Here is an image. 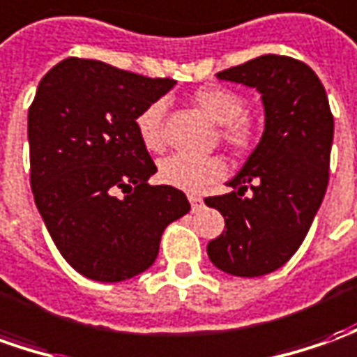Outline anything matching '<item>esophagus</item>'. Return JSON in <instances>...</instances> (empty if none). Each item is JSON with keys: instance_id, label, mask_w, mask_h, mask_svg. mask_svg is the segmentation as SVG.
<instances>
[{"instance_id": "34e87169", "label": "esophagus", "mask_w": 357, "mask_h": 357, "mask_svg": "<svg viewBox=\"0 0 357 357\" xmlns=\"http://www.w3.org/2000/svg\"><path fill=\"white\" fill-rule=\"evenodd\" d=\"M189 203H191V211H199L203 205V199L197 195H189Z\"/></svg>"}]
</instances>
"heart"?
<instances>
[{
    "mask_svg": "<svg viewBox=\"0 0 357 357\" xmlns=\"http://www.w3.org/2000/svg\"><path fill=\"white\" fill-rule=\"evenodd\" d=\"M193 103L207 117L220 125V137L234 154H248L260 140V127L244 113V97L229 87L205 86L193 93ZM164 103L154 101L138 113L135 127L142 146L150 152L164 150ZM225 176V162L217 156H188L174 154L162 160L158 178L162 183L181 189L185 193H199Z\"/></svg>",
    "mask_w": 357,
    "mask_h": 357,
    "instance_id": "heart-1",
    "label": "heart"
}]
</instances>
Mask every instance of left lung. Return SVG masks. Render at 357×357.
<instances>
[{
  "label": "left lung",
  "instance_id": "8db88e82",
  "mask_svg": "<svg viewBox=\"0 0 357 357\" xmlns=\"http://www.w3.org/2000/svg\"><path fill=\"white\" fill-rule=\"evenodd\" d=\"M217 77L254 87L266 119L232 189L205 199L227 229L207 254L225 273L260 278L289 260L311 229L328 185L334 119L319 76L295 58L264 54Z\"/></svg>",
  "mask_w": 357,
  "mask_h": 357
}]
</instances>
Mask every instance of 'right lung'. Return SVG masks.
I'll list each match as a JSON object with an SVG mask.
<instances>
[{
    "instance_id": "obj_1",
    "label": "right lung",
    "mask_w": 357,
    "mask_h": 357,
    "mask_svg": "<svg viewBox=\"0 0 357 357\" xmlns=\"http://www.w3.org/2000/svg\"><path fill=\"white\" fill-rule=\"evenodd\" d=\"M174 86L66 58L36 87L31 189L60 254L89 280L117 283L146 271L164 229L189 211L183 191L148 183L156 166L135 127L138 113Z\"/></svg>"
}]
</instances>
